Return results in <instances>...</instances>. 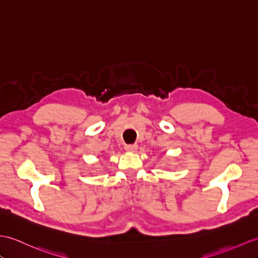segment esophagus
<instances>
[{
	"instance_id": "obj_1",
	"label": "esophagus",
	"mask_w": 258,
	"mask_h": 258,
	"mask_svg": "<svg viewBox=\"0 0 258 258\" xmlns=\"http://www.w3.org/2000/svg\"><path fill=\"white\" fill-rule=\"evenodd\" d=\"M124 149L129 151V152H136L137 149H138V146H137V144H125Z\"/></svg>"
}]
</instances>
